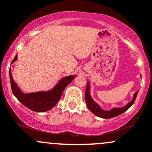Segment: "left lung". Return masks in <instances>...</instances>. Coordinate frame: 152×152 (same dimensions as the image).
<instances>
[{
    "label": "left lung",
    "mask_w": 152,
    "mask_h": 152,
    "mask_svg": "<svg viewBox=\"0 0 152 152\" xmlns=\"http://www.w3.org/2000/svg\"><path fill=\"white\" fill-rule=\"evenodd\" d=\"M140 76H141V75H140ZM89 91H90V81L87 80L86 92H85V101H86V105H87L89 110L92 113L95 114L97 116H99L102 118H113V117L117 116V115H120V114L125 113V111H126L130 107L132 106L133 104L134 103L136 98H137V95L139 92V90L137 91V92L134 94L132 100H131L129 103L127 104L125 106L122 107H113L111 110H106L102 109V108L101 107L100 105L98 103H96V102L92 99Z\"/></svg>",
    "instance_id": "left-lung-1"
}]
</instances>
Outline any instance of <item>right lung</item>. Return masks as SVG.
Instances as JSON below:
<instances>
[{"label": "right lung", "mask_w": 152, "mask_h": 152, "mask_svg": "<svg viewBox=\"0 0 152 152\" xmlns=\"http://www.w3.org/2000/svg\"><path fill=\"white\" fill-rule=\"evenodd\" d=\"M17 58L18 56L16 54L11 64L15 63ZM75 76L76 75H73L62 77L58 80L57 83H56L55 86L49 90L24 93L12 79L11 69H10V83L12 93L23 105L35 112H46L52 109L61 98L65 88L74 80Z\"/></svg>", "instance_id": "right-lung-1"}]
</instances>
